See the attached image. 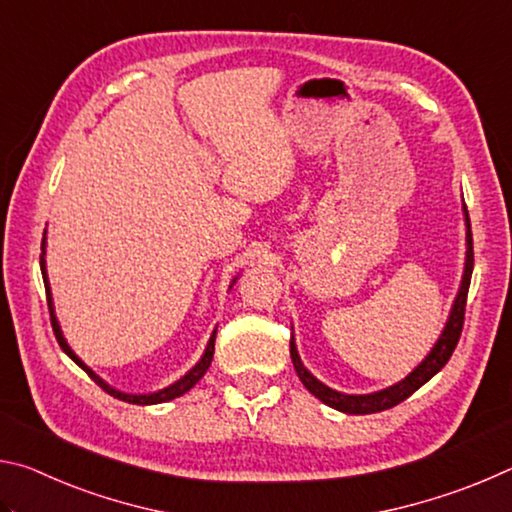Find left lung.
I'll return each mask as SVG.
<instances>
[{
	"label": "left lung",
	"instance_id": "1",
	"mask_svg": "<svg viewBox=\"0 0 512 512\" xmlns=\"http://www.w3.org/2000/svg\"><path fill=\"white\" fill-rule=\"evenodd\" d=\"M465 221H467V259H465V273H463V282L461 289H458V296L454 300L452 314H449L447 325L440 334L438 343L433 345V350L429 352V357L424 359L418 368H415L409 377L402 379L400 384H395L386 391L372 393V395H345V393H336L332 388H327L325 384L311 375V372L302 366V361L298 357L296 345L291 341V361L293 368H296L298 377L302 384H305L307 391L311 395H316L320 402H325L327 406H332L336 411L350 413V415H366V413H379L386 409H393L400 402H404L406 397H411L422 384L436 375V372L445 366L452 357V352L456 350V343L461 339L463 332V323H465V305H467V291H470V280H472V268H474V248H472V230H470V216H467V207H465Z\"/></svg>",
	"mask_w": 512,
	"mask_h": 512
}]
</instances>
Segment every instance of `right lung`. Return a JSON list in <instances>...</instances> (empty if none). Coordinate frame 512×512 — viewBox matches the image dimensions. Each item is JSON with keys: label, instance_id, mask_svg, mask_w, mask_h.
Masks as SVG:
<instances>
[{"label": "right lung", "instance_id": "add662e5", "mask_svg": "<svg viewBox=\"0 0 512 512\" xmlns=\"http://www.w3.org/2000/svg\"><path fill=\"white\" fill-rule=\"evenodd\" d=\"M42 248H45V237H42ZM40 268H42V280H45V289H47V305H49V314H51V327H54V334H56V341H58V345H60V348H63V352L67 354V357L76 363V366H81L85 372H88V375H90L94 381H97V384L103 388V391L110 393L112 397H117V400H121V402H128V404H140V406H144V404H160V402H169V400H173V397L185 395V393L189 391V388H194V386H196V381L205 375V370H207V368H210L212 357H214V336H216V332L212 334L210 343H207V348H205V354L201 357V361H198L196 366H194L192 370H189L183 379H178L176 384H171L169 388H162V391H158V393H151V395H128V393H119V391H115V388L108 386L106 381H103V379H99L97 375H94V372H92L88 366H85V363H83L79 357H76V354L72 352V348H69V345H67V341L63 339V332H60L58 320H56V316H54V302H51V293H49V280H47V271H45V253L40 255Z\"/></svg>", "mask_w": 512, "mask_h": 512}]
</instances>
